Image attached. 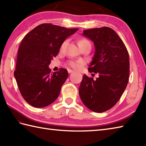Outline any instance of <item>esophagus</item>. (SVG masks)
<instances>
[{"label": "esophagus", "mask_w": 146, "mask_h": 146, "mask_svg": "<svg viewBox=\"0 0 146 146\" xmlns=\"http://www.w3.org/2000/svg\"><path fill=\"white\" fill-rule=\"evenodd\" d=\"M68 73H72V72H73V70H68Z\"/></svg>", "instance_id": "34e87169"}]
</instances>
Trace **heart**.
<instances>
[{
  "label": "heart",
  "mask_w": 146,
  "mask_h": 146,
  "mask_svg": "<svg viewBox=\"0 0 146 146\" xmlns=\"http://www.w3.org/2000/svg\"><path fill=\"white\" fill-rule=\"evenodd\" d=\"M66 42V40L64 41L63 43H62V45H61V48L64 47V45H65ZM87 44H90V42L88 41L87 39L83 38L78 42V45H79L80 47H82V46H84V45H87ZM83 64H84V62H83L82 61H70L68 62V65H69L70 66H71V68H75V69H78V68L80 67V66Z\"/></svg>",
  "instance_id": "obj_1"
}]
</instances>
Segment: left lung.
Segmentation results:
<instances>
[{"label": "left lung", "instance_id": "left-lung-1", "mask_svg": "<svg viewBox=\"0 0 146 146\" xmlns=\"http://www.w3.org/2000/svg\"><path fill=\"white\" fill-rule=\"evenodd\" d=\"M83 35L95 45V54L88 70L98 73L99 77L94 80L84 75L79 95L88 109L102 113L117 103L127 87L129 54L118 34L109 27L84 30Z\"/></svg>", "mask_w": 146, "mask_h": 146}]
</instances>
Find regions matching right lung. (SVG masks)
<instances>
[{
	"label": "right lung",
	"mask_w": 146,
	"mask_h": 146,
	"mask_svg": "<svg viewBox=\"0 0 146 146\" xmlns=\"http://www.w3.org/2000/svg\"><path fill=\"white\" fill-rule=\"evenodd\" d=\"M78 28L43 23L27 33L19 45L14 75L24 99L35 108H44L58 98L68 71L51 73L48 65L66 38Z\"/></svg>",
	"instance_id": "obj_1"
}]
</instances>
